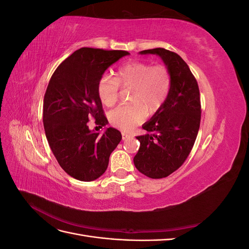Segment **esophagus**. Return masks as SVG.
<instances>
[{"mask_svg": "<svg viewBox=\"0 0 249 249\" xmlns=\"http://www.w3.org/2000/svg\"><path fill=\"white\" fill-rule=\"evenodd\" d=\"M122 136H123V140H124V141H125V140L131 138V135L125 133V132H123V133H122Z\"/></svg>", "mask_w": 249, "mask_h": 249, "instance_id": "obj_1", "label": "esophagus"}]
</instances>
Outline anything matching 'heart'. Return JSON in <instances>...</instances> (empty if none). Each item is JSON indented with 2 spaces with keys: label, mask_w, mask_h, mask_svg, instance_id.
Returning <instances> with one entry per match:
<instances>
[{
  "label": "heart",
  "mask_w": 249,
  "mask_h": 249,
  "mask_svg": "<svg viewBox=\"0 0 249 249\" xmlns=\"http://www.w3.org/2000/svg\"><path fill=\"white\" fill-rule=\"evenodd\" d=\"M172 85L171 73L163 64L152 65L132 61L122 65L115 78L103 76L97 83V95L107 107L115 105L123 88H132L130 101L109 114L113 126L123 131H131L145 118L146 113L154 114L166 102Z\"/></svg>",
  "instance_id": "1"
}]
</instances>
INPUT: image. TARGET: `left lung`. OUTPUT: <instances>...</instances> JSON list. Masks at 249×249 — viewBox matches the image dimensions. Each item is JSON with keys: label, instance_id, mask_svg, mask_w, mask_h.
I'll return each instance as SVG.
<instances>
[{"label": "left lung", "instance_id": "1", "mask_svg": "<svg viewBox=\"0 0 249 249\" xmlns=\"http://www.w3.org/2000/svg\"><path fill=\"white\" fill-rule=\"evenodd\" d=\"M140 54L161 57L171 73L170 93L162 108L142 125L147 131L140 141L134 164L150 178H166L182 166L189 156L200 124L199 88L189 66L177 53L162 48Z\"/></svg>", "mask_w": 249, "mask_h": 249}]
</instances>
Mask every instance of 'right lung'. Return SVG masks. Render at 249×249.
I'll use <instances>...</instances> for the list:
<instances>
[{
	"label": "right lung",
	"instance_id": "right-lung-1",
	"mask_svg": "<svg viewBox=\"0 0 249 249\" xmlns=\"http://www.w3.org/2000/svg\"><path fill=\"white\" fill-rule=\"evenodd\" d=\"M129 55L126 51L82 48L60 64L43 99V126L53 154L71 178L91 182L106 171L109 157L122 133L108 127L102 135L90 131V117L103 127L108 124L97 83L110 65Z\"/></svg>",
	"mask_w": 249,
	"mask_h": 249
}]
</instances>
